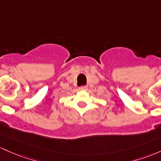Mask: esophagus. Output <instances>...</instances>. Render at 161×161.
<instances>
[{
  "label": "esophagus",
  "instance_id": "34e87169",
  "mask_svg": "<svg viewBox=\"0 0 161 161\" xmlns=\"http://www.w3.org/2000/svg\"><path fill=\"white\" fill-rule=\"evenodd\" d=\"M79 89H80V90H87V86H80Z\"/></svg>",
  "mask_w": 161,
  "mask_h": 161
}]
</instances>
